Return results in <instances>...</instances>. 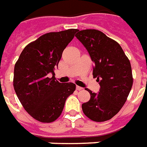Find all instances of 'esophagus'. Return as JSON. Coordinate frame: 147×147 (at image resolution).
<instances>
[{
  "instance_id": "obj_1",
  "label": "esophagus",
  "mask_w": 147,
  "mask_h": 147,
  "mask_svg": "<svg viewBox=\"0 0 147 147\" xmlns=\"http://www.w3.org/2000/svg\"><path fill=\"white\" fill-rule=\"evenodd\" d=\"M83 88V87H81V86H76V90H82Z\"/></svg>"
}]
</instances>
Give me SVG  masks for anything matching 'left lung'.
Masks as SVG:
<instances>
[{
	"instance_id": "8db88e82",
	"label": "left lung",
	"mask_w": 147,
	"mask_h": 147,
	"mask_svg": "<svg viewBox=\"0 0 147 147\" xmlns=\"http://www.w3.org/2000/svg\"><path fill=\"white\" fill-rule=\"evenodd\" d=\"M76 37L94 63L93 76L101 86L98 94L86 89L90 99L82 105L83 113L96 122L110 120L123 107L132 86L129 59L118 42L100 30H78Z\"/></svg>"
}]
</instances>
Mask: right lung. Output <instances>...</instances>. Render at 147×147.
<instances>
[{"mask_svg":"<svg viewBox=\"0 0 147 147\" xmlns=\"http://www.w3.org/2000/svg\"><path fill=\"white\" fill-rule=\"evenodd\" d=\"M77 29L49 32L24 49L15 64L13 86L24 109L38 121L53 122L61 116L76 84L55 79V67ZM53 74L50 78L49 74Z\"/></svg>","mask_w":147,"mask_h":147,"instance_id":"right-lung-1","label":"right lung"}]
</instances>
